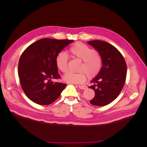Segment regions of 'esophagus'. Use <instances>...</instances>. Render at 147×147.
Wrapping results in <instances>:
<instances>
[{"label": "esophagus", "instance_id": "1", "mask_svg": "<svg viewBox=\"0 0 147 147\" xmlns=\"http://www.w3.org/2000/svg\"><path fill=\"white\" fill-rule=\"evenodd\" d=\"M79 88L81 90H86L87 88V87L86 86H82V85H79L78 86Z\"/></svg>", "mask_w": 147, "mask_h": 147}]
</instances>
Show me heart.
<instances>
[{
    "label": "heart",
    "mask_w": 147,
    "mask_h": 147,
    "mask_svg": "<svg viewBox=\"0 0 147 147\" xmlns=\"http://www.w3.org/2000/svg\"><path fill=\"white\" fill-rule=\"evenodd\" d=\"M71 57L82 60L78 68L79 73H68L63 77L65 82L71 84L84 83L88 76L90 80L93 79L99 74L102 67L100 55L95 53L94 49L82 42H76L68 49ZM57 68L62 73H66L68 69V56L65 52H59L55 58Z\"/></svg>",
    "instance_id": "b5f03b06"
}]
</instances>
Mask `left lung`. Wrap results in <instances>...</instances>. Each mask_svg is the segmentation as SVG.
<instances>
[{
	"instance_id": "obj_1",
	"label": "left lung",
	"mask_w": 147,
	"mask_h": 147,
	"mask_svg": "<svg viewBox=\"0 0 147 147\" xmlns=\"http://www.w3.org/2000/svg\"><path fill=\"white\" fill-rule=\"evenodd\" d=\"M100 55L102 69L92 81L90 86L95 91V97L90 104L96 106L108 105L119 95L126 78L127 65L123 55L110 43L101 40L88 42Z\"/></svg>"
}]
</instances>
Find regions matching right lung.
<instances>
[{
    "instance_id": "obj_1",
    "label": "right lung",
    "mask_w": 147,
    "mask_h": 147,
    "mask_svg": "<svg viewBox=\"0 0 147 147\" xmlns=\"http://www.w3.org/2000/svg\"><path fill=\"white\" fill-rule=\"evenodd\" d=\"M71 40L43 38L24 50L19 61L18 75L28 98L39 105H49L57 100L66 84L52 82L61 78L55 63V56Z\"/></svg>"
}]
</instances>
